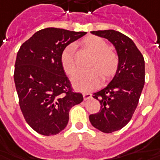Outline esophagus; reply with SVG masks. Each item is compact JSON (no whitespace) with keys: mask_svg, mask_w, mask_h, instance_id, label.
I'll return each instance as SVG.
<instances>
[{"mask_svg":"<svg viewBox=\"0 0 160 160\" xmlns=\"http://www.w3.org/2000/svg\"><path fill=\"white\" fill-rule=\"evenodd\" d=\"M83 98L84 100H87V99L92 98V94L91 93H83Z\"/></svg>","mask_w":160,"mask_h":160,"instance_id":"obj_1","label":"esophagus"}]
</instances>
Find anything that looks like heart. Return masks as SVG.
<instances>
[{
	"label": "heart",
	"mask_w": 160,
	"mask_h": 160,
	"mask_svg": "<svg viewBox=\"0 0 160 160\" xmlns=\"http://www.w3.org/2000/svg\"><path fill=\"white\" fill-rule=\"evenodd\" d=\"M82 48L93 54L90 63L91 70L80 72L72 79L74 88L82 92H89L97 88L101 82L102 76L108 80L116 74L119 68V57L115 52L108 48V44L102 38L89 35L80 41ZM62 69L68 76H73L76 72L73 46L65 48L61 55Z\"/></svg>",
	"instance_id": "obj_1"
}]
</instances>
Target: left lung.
Masks as SVG:
<instances>
[{
  "mask_svg": "<svg viewBox=\"0 0 160 160\" xmlns=\"http://www.w3.org/2000/svg\"><path fill=\"white\" fill-rule=\"evenodd\" d=\"M91 33L108 40L119 57V68L113 80L93 94L101 108L89 116L96 129L112 133L127 125L137 108L145 83V62L133 41L122 33L113 29Z\"/></svg>",
  "mask_w": 160,
  "mask_h": 160,
  "instance_id": "8db88e82",
  "label": "left lung"
}]
</instances>
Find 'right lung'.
<instances>
[{
	"instance_id": "obj_1",
	"label": "right lung",
	"mask_w": 160,
	"mask_h": 160,
	"mask_svg": "<svg viewBox=\"0 0 160 160\" xmlns=\"http://www.w3.org/2000/svg\"><path fill=\"white\" fill-rule=\"evenodd\" d=\"M86 32L57 28L39 30L20 47L14 82L23 115L43 136L58 134L67 126L69 110L83 101L74 92L61 64L66 47Z\"/></svg>"
}]
</instances>
